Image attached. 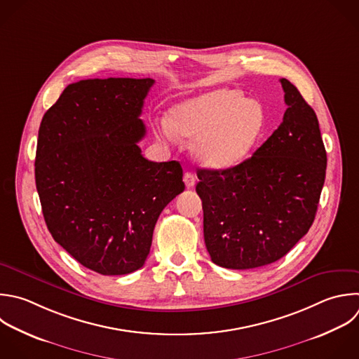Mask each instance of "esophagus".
<instances>
[{
  "label": "esophagus",
  "mask_w": 359,
  "mask_h": 359,
  "mask_svg": "<svg viewBox=\"0 0 359 359\" xmlns=\"http://www.w3.org/2000/svg\"><path fill=\"white\" fill-rule=\"evenodd\" d=\"M184 182H185L187 188H194L195 184H196V177H195V174L191 172V171H187V172L184 174Z\"/></svg>",
  "instance_id": "esophagus-1"
}]
</instances>
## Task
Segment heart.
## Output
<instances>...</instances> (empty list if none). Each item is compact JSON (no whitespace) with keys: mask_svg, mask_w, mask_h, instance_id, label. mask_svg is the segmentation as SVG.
I'll return each mask as SVG.
<instances>
[{"mask_svg":"<svg viewBox=\"0 0 359 359\" xmlns=\"http://www.w3.org/2000/svg\"><path fill=\"white\" fill-rule=\"evenodd\" d=\"M265 123L261 105L231 88H216L177 104L168 122H156L158 136L198 139L196 158L206 167L224 168L241 161L255 146Z\"/></svg>","mask_w":359,"mask_h":359,"instance_id":"obj_1","label":"heart"}]
</instances>
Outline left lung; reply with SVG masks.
<instances>
[{"mask_svg":"<svg viewBox=\"0 0 359 359\" xmlns=\"http://www.w3.org/2000/svg\"><path fill=\"white\" fill-rule=\"evenodd\" d=\"M280 84L283 121L252 157L196 172L205 244L223 268L278 261L309 231L317 212L327 167L318 121L290 81Z\"/></svg>","mask_w":359,"mask_h":359,"instance_id":"obj_1","label":"left lung"}]
</instances>
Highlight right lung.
Instances as JSON below:
<instances>
[{
	"label": "right lung",
	"instance_id": "add662e5",
	"mask_svg": "<svg viewBox=\"0 0 359 359\" xmlns=\"http://www.w3.org/2000/svg\"><path fill=\"white\" fill-rule=\"evenodd\" d=\"M153 84H70L39 128L35 180L46 226L74 259L102 275L144 265L160 213L185 189L178 161H149L137 146Z\"/></svg>",
	"mask_w": 359,
	"mask_h": 359
}]
</instances>
